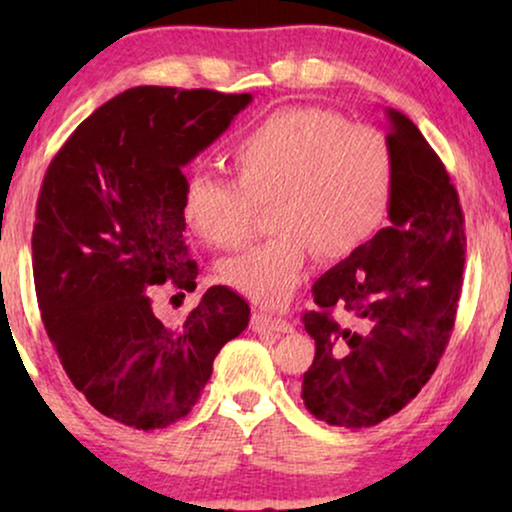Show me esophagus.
<instances>
[{
	"label": "esophagus",
	"mask_w": 512,
	"mask_h": 512,
	"mask_svg": "<svg viewBox=\"0 0 512 512\" xmlns=\"http://www.w3.org/2000/svg\"><path fill=\"white\" fill-rule=\"evenodd\" d=\"M251 331L256 333H291L293 326L289 324L286 319H279V317H272L268 312H254L251 314Z\"/></svg>",
	"instance_id": "esophagus-1"
}]
</instances>
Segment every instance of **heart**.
<instances>
[{"label": "heart", "mask_w": 512, "mask_h": 512, "mask_svg": "<svg viewBox=\"0 0 512 512\" xmlns=\"http://www.w3.org/2000/svg\"><path fill=\"white\" fill-rule=\"evenodd\" d=\"M237 181L188 179L184 219L202 242L235 249L254 235L258 207H272L275 237L230 256L219 277L254 303L284 305L317 254L345 258L387 216L394 160L373 125L319 107L270 111L230 153Z\"/></svg>", "instance_id": "obj_1"}]
</instances>
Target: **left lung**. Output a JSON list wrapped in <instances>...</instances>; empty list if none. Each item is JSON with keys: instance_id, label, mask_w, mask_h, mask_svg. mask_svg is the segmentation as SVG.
I'll use <instances>...</instances> for the list:
<instances>
[{"instance_id": "obj_1", "label": "left lung", "mask_w": 512, "mask_h": 512, "mask_svg": "<svg viewBox=\"0 0 512 512\" xmlns=\"http://www.w3.org/2000/svg\"><path fill=\"white\" fill-rule=\"evenodd\" d=\"M394 160L389 219L312 286L314 338L305 408L340 429H366L403 410L429 382L450 340L466 261L457 188L417 125L387 109ZM345 309L350 324L332 319Z\"/></svg>"}]
</instances>
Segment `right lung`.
Instances as JSON below:
<instances>
[{
    "label": "right lung",
    "mask_w": 512,
    "mask_h": 512,
    "mask_svg": "<svg viewBox=\"0 0 512 512\" xmlns=\"http://www.w3.org/2000/svg\"><path fill=\"white\" fill-rule=\"evenodd\" d=\"M251 93L139 86L72 132L48 165L32 230L34 289L62 368L104 417L165 429L186 417L247 300L207 289L181 326L151 291L195 289L186 256L184 167L230 128ZM174 296V298H177Z\"/></svg>",
    "instance_id": "obj_1"
}]
</instances>
